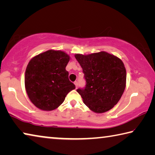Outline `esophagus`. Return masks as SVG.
<instances>
[{"instance_id":"obj_1","label":"esophagus","mask_w":155,"mask_h":155,"mask_svg":"<svg viewBox=\"0 0 155 155\" xmlns=\"http://www.w3.org/2000/svg\"><path fill=\"white\" fill-rule=\"evenodd\" d=\"M74 85H75V86H76V88H77V87H78V85L77 81H75V82H74Z\"/></svg>"}]
</instances>
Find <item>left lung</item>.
<instances>
[{
  "mask_svg": "<svg viewBox=\"0 0 155 155\" xmlns=\"http://www.w3.org/2000/svg\"><path fill=\"white\" fill-rule=\"evenodd\" d=\"M86 81L85 87L77 90L91 111L101 114L111 109L126 87L127 72L122 60L101 51L87 55L76 54Z\"/></svg>",
  "mask_w": 155,
  "mask_h": 155,
  "instance_id": "8db88e82",
  "label": "left lung"
}]
</instances>
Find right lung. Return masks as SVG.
Here are the masks:
<instances>
[{
  "instance_id": "1",
  "label": "right lung",
  "mask_w": 155,
  "mask_h": 155,
  "mask_svg": "<svg viewBox=\"0 0 155 155\" xmlns=\"http://www.w3.org/2000/svg\"><path fill=\"white\" fill-rule=\"evenodd\" d=\"M70 57L61 51L49 50L34 57L25 71V84L32 103L44 111L57 109L75 89L65 67Z\"/></svg>"
}]
</instances>
